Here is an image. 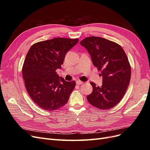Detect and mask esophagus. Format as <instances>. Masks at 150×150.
<instances>
[{
  "instance_id": "obj_1",
  "label": "esophagus",
  "mask_w": 150,
  "mask_h": 150,
  "mask_svg": "<svg viewBox=\"0 0 150 150\" xmlns=\"http://www.w3.org/2000/svg\"><path fill=\"white\" fill-rule=\"evenodd\" d=\"M84 83L83 82V81H81L80 80H77L76 81V84H78V85H81V84H83Z\"/></svg>"
}]
</instances>
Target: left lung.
I'll return each mask as SVG.
<instances>
[{
	"mask_svg": "<svg viewBox=\"0 0 150 150\" xmlns=\"http://www.w3.org/2000/svg\"><path fill=\"white\" fill-rule=\"evenodd\" d=\"M80 44L88 50L103 76L101 87L90 83L93 89L87 96L88 102L101 110L115 107L123 98L131 79V66L125 51L118 44L95 36L86 38Z\"/></svg>",
	"mask_w": 150,
	"mask_h": 150,
	"instance_id": "8db88e82",
	"label": "left lung"
}]
</instances>
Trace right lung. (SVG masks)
<instances>
[{
    "label": "right lung",
    "instance_id": "add662e5",
    "mask_svg": "<svg viewBox=\"0 0 150 150\" xmlns=\"http://www.w3.org/2000/svg\"><path fill=\"white\" fill-rule=\"evenodd\" d=\"M78 39L54 38L34 44L27 54L22 76L27 91L34 103L44 110H58L67 103L76 82L57 74L66 53Z\"/></svg>",
    "mask_w": 150,
    "mask_h": 150
}]
</instances>
